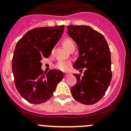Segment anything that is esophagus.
Here are the masks:
<instances>
[{
    "label": "esophagus",
    "mask_w": 131,
    "mask_h": 131,
    "mask_svg": "<svg viewBox=\"0 0 131 131\" xmlns=\"http://www.w3.org/2000/svg\"><path fill=\"white\" fill-rule=\"evenodd\" d=\"M69 75H70V73H67L64 74V78H67Z\"/></svg>",
    "instance_id": "esophagus-1"
}]
</instances>
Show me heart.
I'll return each instance as SVG.
<instances>
[{"instance_id":"1","label":"heart","mask_w":131,"mask_h":131,"mask_svg":"<svg viewBox=\"0 0 131 131\" xmlns=\"http://www.w3.org/2000/svg\"><path fill=\"white\" fill-rule=\"evenodd\" d=\"M63 45L68 51H69L70 49H75V43L71 39H65L63 41ZM71 65V64L69 62L63 61V60H59L56 62V64L54 66V67L57 69L62 71H67L69 69Z\"/></svg>"}]
</instances>
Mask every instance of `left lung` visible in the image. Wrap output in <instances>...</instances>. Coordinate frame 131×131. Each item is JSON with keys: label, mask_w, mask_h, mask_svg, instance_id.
Returning <instances> with one entry per match:
<instances>
[{"label": "left lung", "mask_w": 131, "mask_h": 131, "mask_svg": "<svg viewBox=\"0 0 131 131\" xmlns=\"http://www.w3.org/2000/svg\"><path fill=\"white\" fill-rule=\"evenodd\" d=\"M68 35L75 41L80 56L73 67L84 75L74 74L77 83L71 88L73 98L84 105L101 99L112 80L111 51L103 35L88 26L69 25Z\"/></svg>", "instance_id": "8db88e82"}]
</instances>
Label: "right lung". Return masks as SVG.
I'll use <instances>...</instances> for the list:
<instances>
[{
	"label": "right lung",
	"mask_w": 131,
	"mask_h": 131,
	"mask_svg": "<svg viewBox=\"0 0 131 131\" xmlns=\"http://www.w3.org/2000/svg\"><path fill=\"white\" fill-rule=\"evenodd\" d=\"M64 26L39 27L27 32L17 41L13 59L15 87L28 102L41 104L51 99L63 73L51 69L43 73L42 58L49 57L64 32Z\"/></svg>",
	"instance_id": "add662e5"
}]
</instances>
